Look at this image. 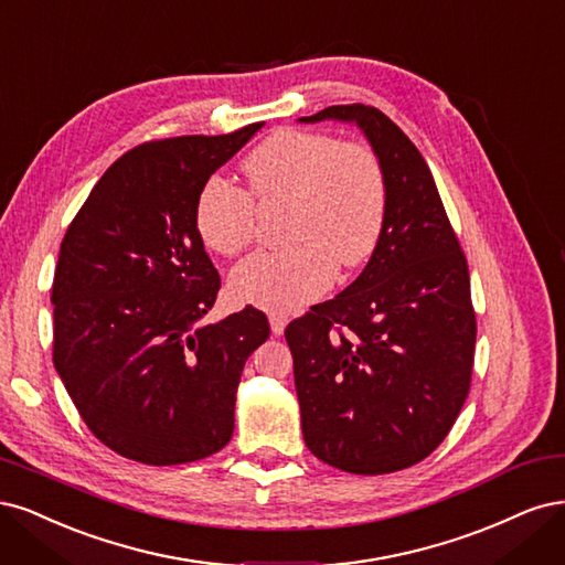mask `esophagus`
Masks as SVG:
<instances>
[{
    "instance_id": "esophagus-1",
    "label": "esophagus",
    "mask_w": 565,
    "mask_h": 565,
    "mask_svg": "<svg viewBox=\"0 0 565 565\" xmlns=\"http://www.w3.org/2000/svg\"><path fill=\"white\" fill-rule=\"evenodd\" d=\"M286 323H288V317H286V315H281V312H269V326H271V333H275V335H281V333H284V329H286Z\"/></svg>"
}]
</instances>
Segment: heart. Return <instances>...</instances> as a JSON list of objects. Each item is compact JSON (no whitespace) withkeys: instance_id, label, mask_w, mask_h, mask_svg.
<instances>
[{"instance_id":"b5f03b06","label":"heart","mask_w":565,"mask_h":565,"mask_svg":"<svg viewBox=\"0 0 565 565\" xmlns=\"http://www.w3.org/2000/svg\"><path fill=\"white\" fill-rule=\"evenodd\" d=\"M250 190L209 178L196 196L194 223L204 244L223 256L248 248L258 232V204H290V246L253 253L232 275L234 296L271 312L323 296L342 269L371 258L387 217V175L366 142L309 129H279L244 159Z\"/></svg>"}]
</instances>
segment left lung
<instances>
[{"label": "left lung", "instance_id": "1", "mask_svg": "<svg viewBox=\"0 0 565 565\" xmlns=\"http://www.w3.org/2000/svg\"><path fill=\"white\" fill-rule=\"evenodd\" d=\"M356 121L387 175V217L340 296L286 326L305 444L352 475L425 460L458 420L475 366L469 269L425 157L373 105L300 121Z\"/></svg>", "mask_w": 565, "mask_h": 565}]
</instances>
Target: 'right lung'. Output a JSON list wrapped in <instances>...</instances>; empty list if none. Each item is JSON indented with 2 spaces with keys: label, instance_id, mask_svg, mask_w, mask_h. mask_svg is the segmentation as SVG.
Masks as SVG:
<instances>
[{
  "label": "right lung",
  "instance_id": "obj_1",
  "mask_svg": "<svg viewBox=\"0 0 565 565\" xmlns=\"http://www.w3.org/2000/svg\"><path fill=\"white\" fill-rule=\"evenodd\" d=\"M263 126L136 145L72 217L53 275V366L100 444L145 465L232 439L246 359L269 335L253 305L204 323L221 275L194 223L206 180Z\"/></svg>",
  "mask_w": 565,
  "mask_h": 565
}]
</instances>
